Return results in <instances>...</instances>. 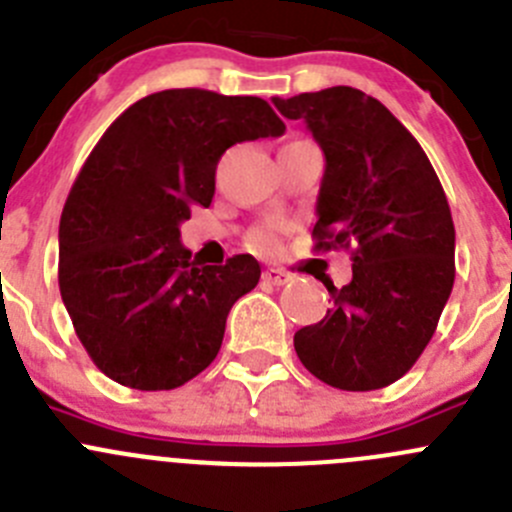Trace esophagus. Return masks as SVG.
Instances as JSON below:
<instances>
[{
    "label": "esophagus",
    "mask_w": 512,
    "mask_h": 512,
    "mask_svg": "<svg viewBox=\"0 0 512 512\" xmlns=\"http://www.w3.org/2000/svg\"><path fill=\"white\" fill-rule=\"evenodd\" d=\"M262 280L270 282V285L280 287V285H287V282L292 280V275H290V272L280 270V267H270V270L262 272Z\"/></svg>",
    "instance_id": "34e87169"
}]
</instances>
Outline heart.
<instances>
[{
  "mask_svg": "<svg viewBox=\"0 0 512 512\" xmlns=\"http://www.w3.org/2000/svg\"><path fill=\"white\" fill-rule=\"evenodd\" d=\"M282 232H285L282 230V225H275V222L257 227V230L250 235L252 247L260 252H277L282 245Z\"/></svg>",
  "mask_w": 512,
  "mask_h": 512,
  "instance_id": "obj_1",
  "label": "heart"
}]
</instances>
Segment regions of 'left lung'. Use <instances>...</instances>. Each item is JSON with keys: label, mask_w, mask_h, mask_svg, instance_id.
<instances>
[{"label": "left lung", "mask_w": 512, "mask_h": 512, "mask_svg": "<svg viewBox=\"0 0 512 512\" xmlns=\"http://www.w3.org/2000/svg\"><path fill=\"white\" fill-rule=\"evenodd\" d=\"M325 152L315 250L352 247L332 310L295 332L302 365L337 390H380L418 362L455 282V225L428 155L370 94L330 87L272 99Z\"/></svg>", "instance_id": "left-lung-1"}]
</instances>
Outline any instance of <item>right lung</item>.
Wrapping results in <instances>:
<instances>
[{
  "label": "right lung",
  "mask_w": 512,
  "mask_h": 512,
  "mask_svg": "<svg viewBox=\"0 0 512 512\" xmlns=\"http://www.w3.org/2000/svg\"><path fill=\"white\" fill-rule=\"evenodd\" d=\"M282 132L265 99L197 87L142 97L109 124L59 220V292L104 375L175 390L215 360L260 262L235 255L202 267L180 245V222L210 207L227 147Z\"/></svg>",
  "instance_id": "right-lung-1"
}]
</instances>
